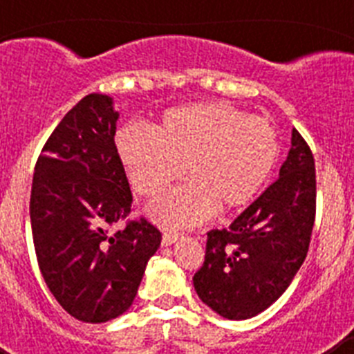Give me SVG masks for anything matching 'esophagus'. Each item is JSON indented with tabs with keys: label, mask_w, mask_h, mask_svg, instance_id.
<instances>
[{
	"label": "esophagus",
	"mask_w": 354,
	"mask_h": 354,
	"mask_svg": "<svg viewBox=\"0 0 354 354\" xmlns=\"http://www.w3.org/2000/svg\"><path fill=\"white\" fill-rule=\"evenodd\" d=\"M179 237H180V234L177 232V230H165V232H162V245L165 246L174 245L175 241L179 239Z\"/></svg>",
	"instance_id": "esophagus-1"
}]
</instances>
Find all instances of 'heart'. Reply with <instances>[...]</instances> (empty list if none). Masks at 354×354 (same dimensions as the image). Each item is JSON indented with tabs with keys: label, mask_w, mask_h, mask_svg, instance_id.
<instances>
[{
	"label": "heart",
	"mask_w": 354,
	"mask_h": 354,
	"mask_svg": "<svg viewBox=\"0 0 354 354\" xmlns=\"http://www.w3.org/2000/svg\"><path fill=\"white\" fill-rule=\"evenodd\" d=\"M115 143L134 192L149 198L180 179L184 168L189 183L149 209L156 221L174 227L200 223L216 207H245L278 159V136L270 122L228 102L168 109L152 131L133 124L118 131Z\"/></svg>",
	"instance_id": "1"
}]
</instances>
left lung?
I'll return each mask as SVG.
<instances>
[{"label":"left lung","mask_w":354,"mask_h":354,"mask_svg":"<svg viewBox=\"0 0 354 354\" xmlns=\"http://www.w3.org/2000/svg\"><path fill=\"white\" fill-rule=\"evenodd\" d=\"M280 177L228 228L207 232L193 277L198 298L221 317L250 319L273 305L296 277L315 221L314 156L292 129Z\"/></svg>","instance_id":"obj_1"}]
</instances>
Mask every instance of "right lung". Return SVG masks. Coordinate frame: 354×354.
<instances>
[{
    "instance_id": "obj_1",
    "label": "right lung",
    "mask_w": 354,
    "mask_h": 354,
    "mask_svg": "<svg viewBox=\"0 0 354 354\" xmlns=\"http://www.w3.org/2000/svg\"><path fill=\"white\" fill-rule=\"evenodd\" d=\"M111 97L88 93L53 131L33 174L30 220L40 273L56 301L83 323L129 308L161 232L140 216L115 145ZM118 221L127 227L111 233Z\"/></svg>"
}]
</instances>
